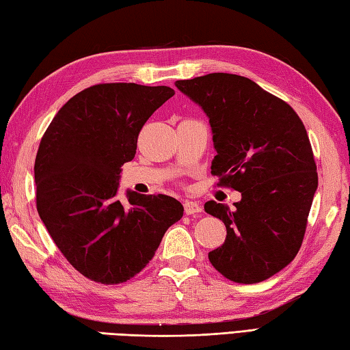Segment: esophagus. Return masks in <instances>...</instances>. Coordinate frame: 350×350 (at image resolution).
<instances>
[{"instance_id": "esophagus-1", "label": "esophagus", "mask_w": 350, "mask_h": 350, "mask_svg": "<svg viewBox=\"0 0 350 350\" xmlns=\"http://www.w3.org/2000/svg\"><path fill=\"white\" fill-rule=\"evenodd\" d=\"M183 209H185V213H187V215H194V213L202 212L203 207L198 202H194V200H185Z\"/></svg>"}]
</instances>
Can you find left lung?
<instances>
[{"mask_svg": "<svg viewBox=\"0 0 350 350\" xmlns=\"http://www.w3.org/2000/svg\"><path fill=\"white\" fill-rule=\"evenodd\" d=\"M176 87L209 118L212 174L242 194L234 209L213 200L204 204L227 228L211 263L234 282L271 278L298 254L317 189L304 123L288 103L245 77L209 73Z\"/></svg>", "mask_w": 350, "mask_h": 350, "instance_id": "1", "label": "left lung"}]
</instances>
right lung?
<instances>
[{
  "label": "right lung",
  "mask_w": 350,
  "mask_h": 350,
  "mask_svg": "<svg viewBox=\"0 0 350 350\" xmlns=\"http://www.w3.org/2000/svg\"><path fill=\"white\" fill-rule=\"evenodd\" d=\"M174 90L133 83L98 84L73 96L52 118L34 163L37 212L68 262L102 284L131 280L183 217L168 196L126 191L122 165L138 133Z\"/></svg>",
  "instance_id": "1"
}]
</instances>
